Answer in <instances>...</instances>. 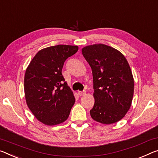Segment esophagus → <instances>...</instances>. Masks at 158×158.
<instances>
[{"label": "esophagus", "instance_id": "34e87169", "mask_svg": "<svg viewBox=\"0 0 158 158\" xmlns=\"http://www.w3.org/2000/svg\"><path fill=\"white\" fill-rule=\"evenodd\" d=\"M78 94H79V96H84V95L86 94V91H79Z\"/></svg>", "mask_w": 158, "mask_h": 158}]
</instances>
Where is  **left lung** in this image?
Returning <instances> with one entry per match:
<instances>
[{"label":"left lung","instance_id":"8db88e82","mask_svg":"<svg viewBox=\"0 0 158 158\" xmlns=\"http://www.w3.org/2000/svg\"><path fill=\"white\" fill-rule=\"evenodd\" d=\"M82 54L91 67L94 79L91 117L105 124L119 121L131 107L134 95V78L127 59L105 44L84 47Z\"/></svg>","mask_w":158,"mask_h":158}]
</instances>
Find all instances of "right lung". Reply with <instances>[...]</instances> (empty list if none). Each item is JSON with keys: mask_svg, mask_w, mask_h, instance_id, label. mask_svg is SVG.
Wrapping results in <instances>:
<instances>
[{"mask_svg": "<svg viewBox=\"0 0 158 158\" xmlns=\"http://www.w3.org/2000/svg\"><path fill=\"white\" fill-rule=\"evenodd\" d=\"M77 51V46L48 47L37 52L27 67L25 98L30 110L42 123L52 126L68 118L75 98L62 69L64 61Z\"/></svg>", "mask_w": 158, "mask_h": 158, "instance_id": "right-lung-1", "label": "right lung"}]
</instances>
